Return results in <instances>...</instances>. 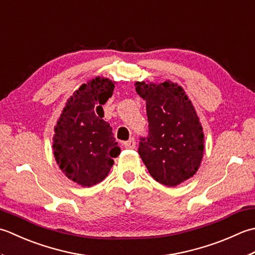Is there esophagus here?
Returning <instances> with one entry per match:
<instances>
[{"label": "esophagus", "instance_id": "1", "mask_svg": "<svg viewBox=\"0 0 255 255\" xmlns=\"http://www.w3.org/2000/svg\"><path fill=\"white\" fill-rule=\"evenodd\" d=\"M123 146L126 147V148H129V149L135 148V141H134V138H131V139H128V141L124 142V143H123Z\"/></svg>", "mask_w": 255, "mask_h": 255}]
</instances>
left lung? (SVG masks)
I'll list each match as a JSON object with an SVG mask.
<instances>
[{
    "instance_id": "obj_1",
    "label": "left lung",
    "mask_w": 255,
    "mask_h": 255,
    "mask_svg": "<svg viewBox=\"0 0 255 255\" xmlns=\"http://www.w3.org/2000/svg\"><path fill=\"white\" fill-rule=\"evenodd\" d=\"M146 101L147 136L139 137L138 154L152 177L175 187L198 170L204 154V133L195 109L177 85L136 82Z\"/></svg>"
}]
</instances>
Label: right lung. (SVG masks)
<instances>
[{"mask_svg":"<svg viewBox=\"0 0 255 255\" xmlns=\"http://www.w3.org/2000/svg\"><path fill=\"white\" fill-rule=\"evenodd\" d=\"M111 80L97 77L78 89L62 111L55 128L54 155L64 174L84 187L107 177L121 152L112 128L99 111L112 96Z\"/></svg>","mask_w":255,"mask_h":255,"instance_id":"1","label":"right lung"}]
</instances>
